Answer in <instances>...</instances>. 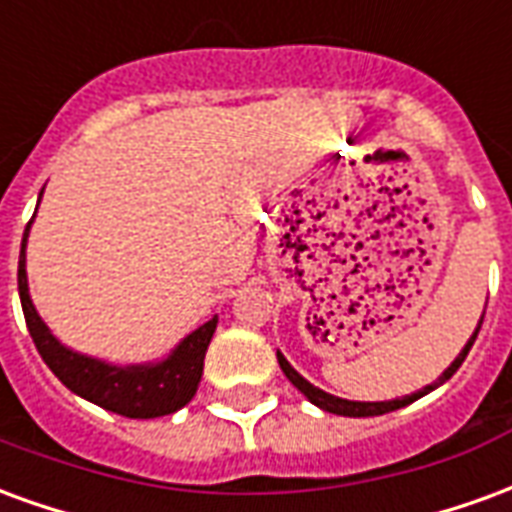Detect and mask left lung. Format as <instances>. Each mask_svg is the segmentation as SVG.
<instances>
[{"mask_svg":"<svg viewBox=\"0 0 512 512\" xmlns=\"http://www.w3.org/2000/svg\"><path fill=\"white\" fill-rule=\"evenodd\" d=\"M485 315V312H483ZM480 326H483V318H480V323H477V329H474V334L469 337V343L463 345V351L455 359H452V365L441 373L433 384L422 386L419 392H411V395L406 397H395V400H378V403H362V400H345V397H337V395H329V392H323V389H318V386H312L307 378H301L293 367H290V362L285 359V356L279 354L277 351V362L279 367H282V373L288 376V381L296 389H299L301 395L307 397L310 403H315L318 408H323V411H329V414H340V417H378V414H389V411H397V408L408 406V403H414V400H419V397H425L428 392H433L436 386H441L444 381H450L455 373H458V367L463 365V359H466V354H469V348L474 345V340H477V332H480Z\"/></svg>","mask_w":512,"mask_h":512,"instance_id":"1","label":"left lung"}]
</instances>
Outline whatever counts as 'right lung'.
<instances>
[{
  "label": "right lung",
  "instance_id": "add662e5",
  "mask_svg": "<svg viewBox=\"0 0 512 512\" xmlns=\"http://www.w3.org/2000/svg\"><path fill=\"white\" fill-rule=\"evenodd\" d=\"M43 197V191H40ZM40 202V200H38ZM35 222V216H32ZM21 238V255H18V296L21 310L27 318V329L35 340L38 354L49 365L54 376L71 389L73 395L90 400L95 406L115 411L120 417L153 419L175 414L178 408L189 403L202 378V362L205 351L211 345L219 318L202 323L200 329L186 334L164 359L158 362H142V365H112L95 356L79 354L68 345H62L32 304L27 282V238L29 227Z\"/></svg>",
  "mask_w": 512,
  "mask_h": 512
}]
</instances>
